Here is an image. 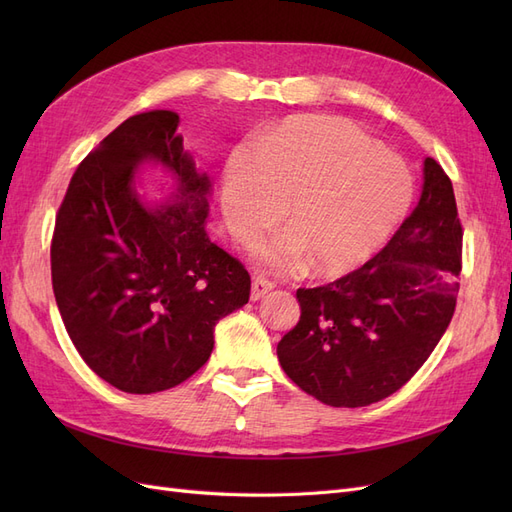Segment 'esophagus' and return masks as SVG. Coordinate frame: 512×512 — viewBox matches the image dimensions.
Instances as JSON below:
<instances>
[{"label": "esophagus", "mask_w": 512, "mask_h": 512, "mask_svg": "<svg viewBox=\"0 0 512 512\" xmlns=\"http://www.w3.org/2000/svg\"><path fill=\"white\" fill-rule=\"evenodd\" d=\"M273 288H275V284L269 282L267 277L254 275V280H252V301H260V299L265 297V294H269Z\"/></svg>", "instance_id": "34e87169"}]
</instances>
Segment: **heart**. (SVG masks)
<instances>
[{
    "label": "heart",
    "mask_w": 512,
    "mask_h": 512,
    "mask_svg": "<svg viewBox=\"0 0 512 512\" xmlns=\"http://www.w3.org/2000/svg\"><path fill=\"white\" fill-rule=\"evenodd\" d=\"M412 200L408 166L354 123L294 117L262 136L258 151L237 147L222 175V213L237 241L258 237L286 213L290 232L258 245L271 267L309 262L335 277L365 262Z\"/></svg>",
    "instance_id": "obj_1"
}]
</instances>
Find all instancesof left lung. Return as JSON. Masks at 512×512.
<instances>
[{
    "label": "left lung",
    "instance_id": "1",
    "mask_svg": "<svg viewBox=\"0 0 512 512\" xmlns=\"http://www.w3.org/2000/svg\"><path fill=\"white\" fill-rule=\"evenodd\" d=\"M461 247L453 183L427 158L421 200L391 241L339 280L297 290L301 318L277 344L286 376L333 408L399 391L451 324Z\"/></svg>",
    "mask_w": 512,
    "mask_h": 512
}]
</instances>
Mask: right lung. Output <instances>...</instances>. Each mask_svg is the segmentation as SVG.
<instances>
[{
    "mask_svg": "<svg viewBox=\"0 0 512 512\" xmlns=\"http://www.w3.org/2000/svg\"><path fill=\"white\" fill-rule=\"evenodd\" d=\"M173 111L138 113L79 164L51 239L61 320L83 361L123 393L173 389L207 363L220 318L250 299V273L209 241L207 175H198ZM176 170L170 208H145L135 166Z\"/></svg>",
    "mask_w": 512,
    "mask_h": 512,
    "instance_id": "add662e5",
    "label": "right lung"
}]
</instances>
